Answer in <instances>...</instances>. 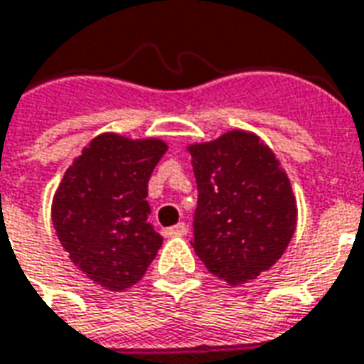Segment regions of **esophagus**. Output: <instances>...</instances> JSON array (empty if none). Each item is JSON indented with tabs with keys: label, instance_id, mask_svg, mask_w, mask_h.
Listing matches in <instances>:
<instances>
[{
	"label": "esophagus",
	"instance_id": "1",
	"mask_svg": "<svg viewBox=\"0 0 364 364\" xmlns=\"http://www.w3.org/2000/svg\"><path fill=\"white\" fill-rule=\"evenodd\" d=\"M162 233H164V237H182L188 233V228L184 225V223H176L174 228L164 229Z\"/></svg>",
	"mask_w": 364,
	"mask_h": 364
}]
</instances>
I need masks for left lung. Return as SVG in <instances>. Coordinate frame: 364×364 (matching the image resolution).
Returning <instances> with one entry per match:
<instances>
[{"instance_id":"1","label":"left lung","mask_w":364,"mask_h":364,"mask_svg":"<svg viewBox=\"0 0 364 364\" xmlns=\"http://www.w3.org/2000/svg\"><path fill=\"white\" fill-rule=\"evenodd\" d=\"M198 182L194 247L229 286L269 270L292 241L298 208L290 178L259 135L231 129L186 146Z\"/></svg>"}]
</instances>
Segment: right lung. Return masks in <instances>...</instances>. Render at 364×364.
<instances>
[{
  "instance_id": "obj_1",
  "label": "right lung",
  "mask_w": 364,
  "mask_h": 364,
  "mask_svg": "<svg viewBox=\"0 0 364 364\" xmlns=\"http://www.w3.org/2000/svg\"><path fill=\"white\" fill-rule=\"evenodd\" d=\"M168 145L102 133L72 161L50 218L70 260L95 284L123 292L145 277L162 237L149 223V178Z\"/></svg>"
}]
</instances>
